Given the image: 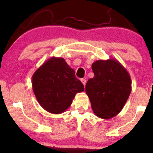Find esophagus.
Segmentation results:
<instances>
[{
	"label": "esophagus",
	"mask_w": 153,
	"mask_h": 153,
	"mask_svg": "<svg viewBox=\"0 0 153 153\" xmlns=\"http://www.w3.org/2000/svg\"><path fill=\"white\" fill-rule=\"evenodd\" d=\"M81 82H82V83H83V85H84V86H85V83H86V81H85V79H81Z\"/></svg>",
	"instance_id": "esophagus-1"
}]
</instances>
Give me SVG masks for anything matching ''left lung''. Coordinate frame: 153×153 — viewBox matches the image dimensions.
<instances>
[{
  "instance_id": "8db88e82",
  "label": "left lung",
  "mask_w": 153,
  "mask_h": 153,
  "mask_svg": "<svg viewBox=\"0 0 153 153\" xmlns=\"http://www.w3.org/2000/svg\"><path fill=\"white\" fill-rule=\"evenodd\" d=\"M93 78L88 80L85 93L96 116L110 119L125 106L131 91V81L126 69L116 58L98 60L92 64Z\"/></svg>"
}]
</instances>
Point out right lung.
<instances>
[{
	"label": "right lung",
	"mask_w": 153,
	"mask_h": 153,
	"mask_svg": "<svg viewBox=\"0 0 153 153\" xmlns=\"http://www.w3.org/2000/svg\"><path fill=\"white\" fill-rule=\"evenodd\" d=\"M32 86L40 106L53 114L65 111L76 94L84 91L74 70L64 58L54 56L35 71L32 76Z\"/></svg>",
	"instance_id": "right-lung-1"
}]
</instances>
